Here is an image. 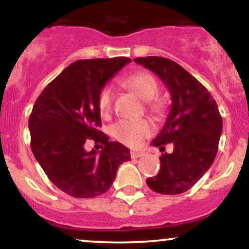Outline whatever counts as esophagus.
Masks as SVG:
<instances>
[{
    "mask_svg": "<svg viewBox=\"0 0 249 249\" xmlns=\"http://www.w3.org/2000/svg\"><path fill=\"white\" fill-rule=\"evenodd\" d=\"M130 156L132 159H137V158H141L142 156H144V153L141 152V151H131Z\"/></svg>",
    "mask_w": 249,
    "mask_h": 249,
    "instance_id": "1",
    "label": "esophagus"
}]
</instances>
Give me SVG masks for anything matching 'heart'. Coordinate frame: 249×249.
I'll list each match as a JSON object with an SVG mask.
<instances>
[{"label": "heart", "instance_id": "1", "mask_svg": "<svg viewBox=\"0 0 249 249\" xmlns=\"http://www.w3.org/2000/svg\"><path fill=\"white\" fill-rule=\"evenodd\" d=\"M124 84L133 90L142 101L147 102V108L153 115H160L162 104L156 98L159 92V85L156 78L147 72H139L124 79ZM113 92L110 87H104L97 97V107L102 117H108L112 111ZM111 133L118 142L131 147L142 144L144 138L152 133V127L146 121H122L117 122L111 128Z\"/></svg>", "mask_w": 249, "mask_h": 249}]
</instances>
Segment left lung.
Returning a JSON list of instances; mask_svg holds the SVG:
<instances>
[{
  "label": "left lung",
  "mask_w": 249,
  "mask_h": 249,
  "mask_svg": "<svg viewBox=\"0 0 249 249\" xmlns=\"http://www.w3.org/2000/svg\"><path fill=\"white\" fill-rule=\"evenodd\" d=\"M156 73L172 97L168 117L151 144L161 150L173 142L172 153H162L160 171L146 180L160 194H180L194 186L213 164L222 132V118L212 95L176 62L158 56L134 58Z\"/></svg>",
  "instance_id": "1"
}]
</instances>
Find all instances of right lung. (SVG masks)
Wrapping results in <instances>:
<instances>
[{"label": "right lung", "instance_id": "obj_1", "mask_svg": "<svg viewBox=\"0 0 249 249\" xmlns=\"http://www.w3.org/2000/svg\"><path fill=\"white\" fill-rule=\"evenodd\" d=\"M127 57L79 59L44 88L29 118L31 151L45 174L59 190L73 198H95L105 193L130 150L110 142L102 125L97 97L105 83ZM102 142L99 153H88L85 142Z\"/></svg>", "mask_w": 249, "mask_h": 249}]
</instances>
